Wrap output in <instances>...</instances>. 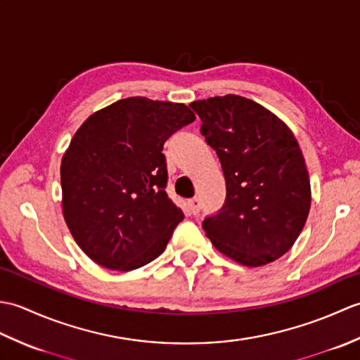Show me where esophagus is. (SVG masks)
I'll return each instance as SVG.
<instances>
[{"instance_id": "34e87169", "label": "esophagus", "mask_w": 360, "mask_h": 360, "mask_svg": "<svg viewBox=\"0 0 360 360\" xmlns=\"http://www.w3.org/2000/svg\"><path fill=\"white\" fill-rule=\"evenodd\" d=\"M187 207H188V210H190V213H192V215H196V213L200 212V209H201V202H200V200H198V198H192V200L187 201Z\"/></svg>"}]
</instances>
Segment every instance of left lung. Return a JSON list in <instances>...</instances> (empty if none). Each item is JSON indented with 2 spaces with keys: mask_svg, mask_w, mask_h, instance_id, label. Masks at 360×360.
<instances>
[{
  "mask_svg": "<svg viewBox=\"0 0 360 360\" xmlns=\"http://www.w3.org/2000/svg\"><path fill=\"white\" fill-rule=\"evenodd\" d=\"M190 106L226 179L223 207L202 221L207 238L221 254L249 267L285 255L311 207L309 176L292 131L241 96H217Z\"/></svg>",
  "mask_w": 360,
  "mask_h": 360,
  "instance_id": "obj_1",
  "label": "left lung"
}]
</instances>
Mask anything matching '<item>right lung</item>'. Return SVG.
<instances>
[{
    "instance_id": "obj_1",
    "label": "right lung",
    "mask_w": 360,
    "mask_h": 360,
    "mask_svg": "<svg viewBox=\"0 0 360 360\" xmlns=\"http://www.w3.org/2000/svg\"><path fill=\"white\" fill-rule=\"evenodd\" d=\"M193 120L184 103L128 97L74 134L60 167L63 217L94 263L128 272L162 254L184 219L165 192L164 143Z\"/></svg>"
}]
</instances>
